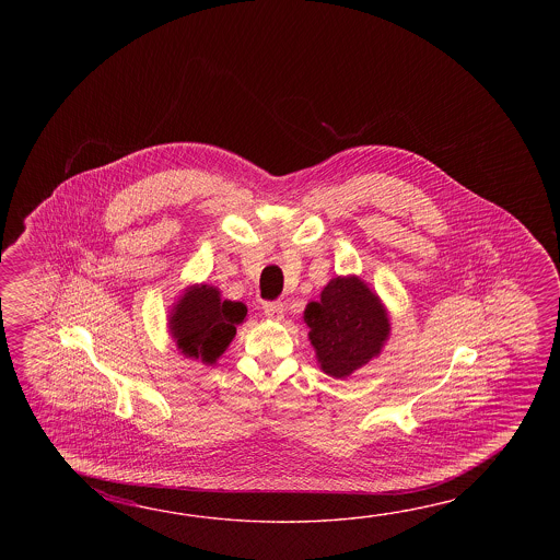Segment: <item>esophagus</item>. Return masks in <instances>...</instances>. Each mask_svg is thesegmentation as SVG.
<instances>
[{
  "instance_id": "esophagus-1",
  "label": "esophagus",
  "mask_w": 560,
  "mask_h": 560,
  "mask_svg": "<svg viewBox=\"0 0 560 560\" xmlns=\"http://www.w3.org/2000/svg\"><path fill=\"white\" fill-rule=\"evenodd\" d=\"M264 314L272 320H280L284 316V304L282 302H266L264 304Z\"/></svg>"
}]
</instances>
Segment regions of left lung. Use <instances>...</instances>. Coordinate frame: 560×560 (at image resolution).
<instances>
[{
  "mask_svg": "<svg viewBox=\"0 0 560 560\" xmlns=\"http://www.w3.org/2000/svg\"><path fill=\"white\" fill-rule=\"evenodd\" d=\"M304 320L320 369L334 378H345L378 357L390 332L381 300L354 276L330 280L320 300L304 310Z\"/></svg>",
  "mask_w": 560,
  "mask_h": 560,
  "instance_id": "8db88e82",
  "label": "left lung"
}]
</instances>
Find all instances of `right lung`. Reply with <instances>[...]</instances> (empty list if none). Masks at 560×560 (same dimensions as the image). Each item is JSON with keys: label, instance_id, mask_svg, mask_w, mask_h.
I'll return each mask as SVG.
<instances>
[{"label": "right lung", "instance_id": "right-lung-1", "mask_svg": "<svg viewBox=\"0 0 560 560\" xmlns=\"http://www.w3.org/2000/svg\"><path fill=\"white\" fill-rule=\"evenodd\" d=\"M246 312L242 302L220 300V292L212 285H194L172 312L170 328L186 357L214 364L232 342Z\"/></svg>", "mask_w": 560, "mask_h": 560}]
</instances>
